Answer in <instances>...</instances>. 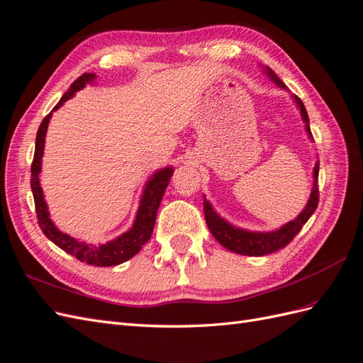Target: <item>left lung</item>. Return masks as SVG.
<instances>
[{
    "instance_id": "left-lung-1",
    "label": "left lung",
    "mask_w": 363,
    "mask_h": 363,
    "mask_svg": "<svg viewBox=\"0 0 363 363\" xmlns=\"http://www.w3.org/2000/svg\"><path fill=\"white\" fill-rule=\"evenodd\" d=\"M264 72L268 74V77H271L272 82L277 86L285 87L284 82L279 79V77L274 74L269 67L264 69ZM293 99L298 106L300 115H302V118L305 121L306 132L309 138H311L313 134H311V129H309V120H308L305 106L297 95H294ZM313 177H314L313 191H311V196H309L305 209L300 212L297 218L291 220L289 223L271 233H252V231H245V229H240V228H235L231 223H228L225 218L220 217L217 212L212 209L211 203L206 199H203V211H205V220L211 234L214 235L216 240L220 245H223L226 250L242 254V255H252V257L267 255L285 248V246L298 234V231L303 228V225L308 222L309 217L314 214L317 205H319V186H317V179H319V162H317L314 166Z\"/></svg>"
}]
</instances>
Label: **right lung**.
Here are the masks:
<instances>
[{"label":"right lung","instance_id":"right-lung-1","mask_svg":"<svg viewBox=\"0 0 363 363\" xmlns=\"http://www.w3.org/2000/svg\"><path fill=\"white\" fill-rule=\"evenodd\" d=\"M95 79L94 74H83L78 77L75 82L70 84L69 91L61 96V100L57 103L54 111H57L61 104L67 101L70 96H74L75 92L82 91L83 87ZM52 111V112H54ZM52 112L48 113L37 132V141H35V154L33 162L30 167V188L35 200V211H37L38 225L41 228L43 234L46 235L50 242H54L58 248L66 251L67 254L74 255L79 262H84L92 267H115L129 259L141 250V246L146 245L149 238L152 235L155 217L158 206H160L162 199L164 196V191L169 184L172 177V167H164V169L157 171L149 182L146 183V188L143 191V196L140 200V208L137 212L135 222L132 225L129 231L118 235L113 240L104 243V245H91L87 242H79L77 238L70 237L65 233H61L57 226L52 223L49 218L48 205L43 197V189L40 186V177L41 172V158L44 151V137H46V130L49 126V120L52 117Z\"/></svg>","mask_w":363,"mask_h":363}]
</instances>
